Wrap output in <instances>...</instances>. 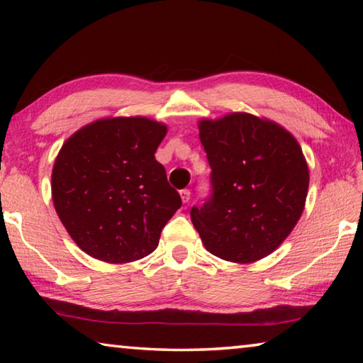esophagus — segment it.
Here are the masks:
<instances>
[{
	"label": "esophagus",
	"instance_id": "1",
	"mask_svg": "<svg viewBox=\"0 0 363 363\" xmlns=\"http://www.w3.org/2000/svg\"><path fill=\"white\" fill-rule=\"evenodd\" d=\"M179 194H181V199H182L184 203H189V200H190V190H189V189H182Z\"/></svg>",
	"mask_w": 363,
	"mask_h": 363
}]
</instances>
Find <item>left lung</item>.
<instances>
[{
	"instance_id": "8db88e82",
	"label": "left lung",
	"mask_w": 363,
	"mask_h": 363,
	"mask_svg": "<svg viewBox=\"0 0 363 363\" xmlns=\"http://www.w3.org/2000/svg\"><path fill=\"white\" fill-rule=\"evenodd\" d=\"M211 195L190 219L211 255L230 262L267 256L304 210L309 169L290 133L250 113L200 121Z\"/></svg>"
}]
</instances>
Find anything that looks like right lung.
<instances>
[{"instance_id":"obj_1","label":"right lung","mask_w":363,"mask_h":363,"mask_svg":"<svg viewBox=\"0 0 363 363\" xmlns=\"http://www.w3.org/2000/svg\"><path fill=\"white\" fill-rule=\"evenodd\" d=\"M167 126L144 116L91 123L67 139L52 168V201L79 248L123 264L158 247L182 200L155 160Z\"/></svg>"}]
</instances>
